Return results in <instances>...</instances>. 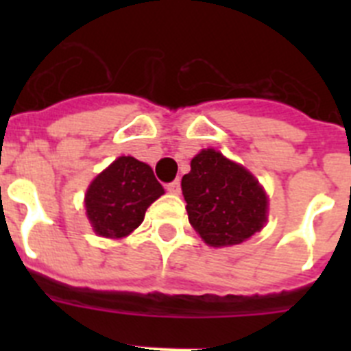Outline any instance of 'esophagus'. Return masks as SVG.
<instances>
[{
    "mask_svg": "<svg viewBox=\"0 0 351 351\" xmlns=\"http://www.w3.org/2000/svg\"><path fill=\"white\" fill-rule=\"evenodd\" d=\"M167 191H169V193H173V195L181 193V182H179V179L169 182V184H167Z\"/></svg>",
    "mask_w": 351,
    "mask_h": 351,
    "instance_id": "esophagus-1",
    "label": "esophagus"
}]
</instances>
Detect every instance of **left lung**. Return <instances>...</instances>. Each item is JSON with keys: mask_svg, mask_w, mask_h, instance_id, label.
I'll list each match as a JSON object with an SVG mask.
<instances>
[{"mask_svg": "<svg viewBox=\"0 0 351 351\" xmlns=\"http://www.w3.org/2000/svg\"><path fill=\"white\" fill-rule=\"evenodd\" d=\"M181 186L188 219L209 246L241 244L267 219V197L258 181L214 149L191 160Z\"/></svg>", "mask_w": 351, "mask_h": 351, "instance_id": "1", "label": "left lung"}]
</instances>
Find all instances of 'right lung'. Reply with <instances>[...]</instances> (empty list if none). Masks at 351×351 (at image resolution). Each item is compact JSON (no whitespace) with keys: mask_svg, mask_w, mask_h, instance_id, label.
<instances>
[{"mask_svg":"<svg viewBox=\"0 0 351 351\" xmlns=\"http://www.w3.org/2000/svg\"><path fill=\"white\" fill-rule=\"evenodd\" d=\"M163 193L151 167L132 156H121L91 182L86 213L96 234L119 239L144 221L147 207Z\"/></svg>","mask_w":351,"mask_h":351,"instance_id":"1","label":"right lung"}]
</instances>
